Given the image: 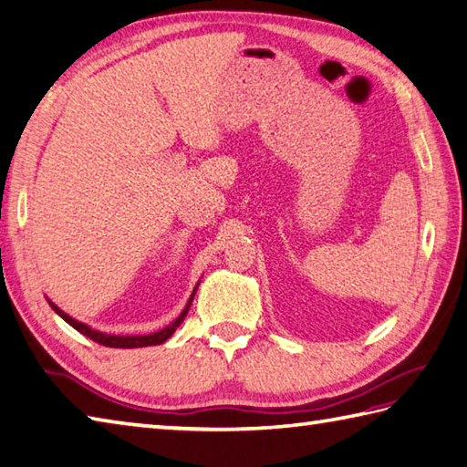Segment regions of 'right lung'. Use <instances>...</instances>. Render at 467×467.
Returning <instances> with one entry per match:
<instances>
[{
    "label": "right lung",
    "mask_w": 467,
    "mask_h": 467,
    "mask_svg": "<svg viewBox=\"0 0 467 467\" xmlns=\"http://www.w3.org/2000/svg\"><path fill=\"white\" fill-rule=\"evenodd\" d=\"M196 289H198V283H196V286H194V291H192V295H191V299H188V303H186V306L182 309V313L176 317V319L168 325V327H164V329H161V331H156V333H150V335H108V333H102V331H96V329H92V327H88L86 323H80V321H76L74 317H69L67 313H64L62 309H59L57 305H54L52 301L47 299V303H49V306H52V309L62 317V319L67 323V325H72L76 331H80L82 335H86V337H90L92 341H96V343H100V345H106V347H116V349H134V347H148V345H161V343H164L168 337H172V333L178 329V327H181V323L184 321V317H186V313H188V309H191V305H192V299H194V295H196Z\"/></svg>",
    "instance_id": "1"
}]
</instances>
